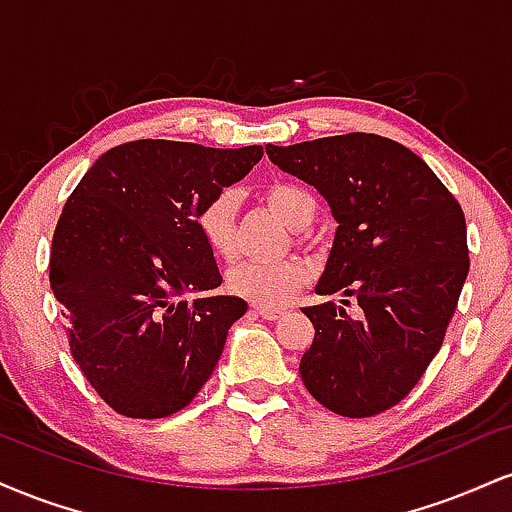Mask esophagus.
I'll return each mask as SVG.
<instances>
[{
    "mask_svg": "<svg viewBox=\"0 0 512 512\" xmlns=\"http://www.w3.org/2000/svg\"><path fill=\"white\" fill-rule=\"evenodd\" d=\"M252 310H255L257 315L264 317V320H276V317L284 315V310L281 308H269V305H252Z\"/></svg>",
    "mask_w": 512,
    "mask_h": 512,
    "instance_id": "esophagus-1",
    "label": "esophagus"
}]
</instances>
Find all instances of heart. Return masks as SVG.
Segmentation results:
<instances>
[{
  "instance_id": "obj_1",
  "label": "heart",
  "mask_w": 512,
  "mask_h": 512,
  "mask_svg": "<svg viewBox=\"0 0 512 512\" xmlns=\"http://www.w3.org/2000/svg\"><path fill=\"white\" fill-rule=\"evenodd\" d=\"M264 202L284 219L289 228L303 231L315 219V199L308 190L293 182H274L264 190ZM236 216L238 197L231 190H219L211 195L197 211V231L204 245L221 260L236 255ZM310 279V264L301 257L284 260L238 262L228 269L226 289L233 296L245 298L255 305H284L289 303L305 281Z\"/></svg>"
}]
</instances>
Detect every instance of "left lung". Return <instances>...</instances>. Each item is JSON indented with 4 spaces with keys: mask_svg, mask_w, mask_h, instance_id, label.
Instances as JSON below:
<instances>
[{
    "mask_svg": "<svg viewBox=\"0 0 512 512\" xmlns=\"http://www.w3.org/2000/svg\"><path fill=\"white\" fill-rule=\"evenodd\" d=\"M267 156L313 185L339 223L315 291L363 310L354 320L332 301L303 308L315 327L298 366L305 390L339 416L383 414L426 373L460 301L469 272L460 202L414 151L378 134L267 144Z\"/></svg>",
    "mask_w": 512,
    "mask_h": 512,
    "instance_id": "1",
    "label": "left lung"
}]
</instances>
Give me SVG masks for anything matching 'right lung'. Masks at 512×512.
<instances>
[{"mask_svg": "<svg viewBox=\"0 0 512 512\" xmlns=\"http://www.w3.org/2000/svg\"><path fill=\"white\" fill-rule=\"evenodd\" d=\"M262 154L137 139L105 151L69 195L52 236L50 286L69 354L117 414H175L214 373L248 303L201 298L219 289L221 274L195 219Z\"/></svg>", "mask_w": 512, "mask_h": 512, "instance_id": "1", "label": "right lung"}]
</instances>
